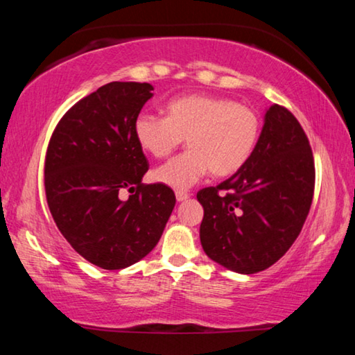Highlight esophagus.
<instances>
[{
    "instance_id": "obj_1",
    "label": "esophagus",
    "mask_w": 355,
    "mask_h": 355,
    "mask_svg": "<svg viewBox=\"0 0 355 355\" xmlns=\"http://www.w3.org/2000/svg\"><path fill=\"white\" fill-rule=\"evenodd\" d=\"M175 197H177L178 202H183V200H186V199H189V192H186V191H177V192H175Z\"/></svg>"
}]
</instances>
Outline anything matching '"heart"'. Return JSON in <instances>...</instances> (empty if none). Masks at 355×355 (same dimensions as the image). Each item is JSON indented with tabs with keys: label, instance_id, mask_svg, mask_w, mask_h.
<instances>
[{
	"label": "heart",
	"instance_id": "obj_1",
	"mask_svg": "<svg viewBox=\"0 0 355 355\" xmlns=\"http://www.w3.org/2000/svg\"><path fill=\"white\" fill-rule=\"evenodd\" d=\"M260 131L255 110L205 94L173 98L166 105V117L141 114L135 122L137 142L153 158L169 156L184 137L188 150L153 172L156 182L175 189L191 188L208 172L224 178L243 169Z\"/></svg>",
	"mask_w": 355,
	"mask_h": 355
}]
</instances>
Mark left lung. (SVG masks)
Listing matches in <instances>:
<instances>
[{
	"label": "left lung",
	"instance_id": "obj_1",
	"mask_svg": "<svg viewBox=\"0 0 355 355\" xmlns=\"http://www.w3.org/2000/svg\"><path fill=\"white\" fill-rule=\"evenodd\" d=\"M315 191L309 137L285 106L266 111L260 139L243 169L197 192L200 243L213 261L239 274L264 271L296 241Z\"/></svg>",
	"mask_w": 355,
	"mask_h": 355
}]
</instances>
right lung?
<instances>
[{
    "instance_id": "1",
    "label": "right lung",
    "mask_w": 355,
    "mask_h": 355,
    "mask_svg": "<svg viewBox=\"0 0 355 355\" xmlns=\"http://www.w3.org/2000/svg\"><path fill=\"white\" fill-rule=\"evenodd\" d=\"M148 83H107L59 120L45 156V194L59 232L101 269L131 266L158 244L175 207L163 183L144 184L148 161L135 122ZM125 189L135 190L127 201Z\"/></svg>"
}]
</instances>
